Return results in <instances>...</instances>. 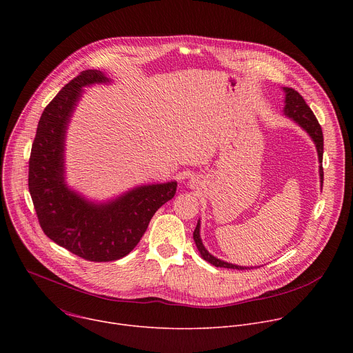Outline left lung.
<instances>
[{"label":"left lung","instance_id":"left-lung-1","mask_svg":"<svg viewBox=\"0 0 353 353\" xmlns=\"http://www.w3.org/2000/svg\"><path fill=\"white\" fill-rule=\"evenodd\" d=\"M285 92V109L283 113L286 117L292 119L294 123H297L301 128H303L310 138L313 139L316 149H317V154H319V161H320V181L323 184V179H324V172H323V149H324V138H323V131H321V125L319 124L316 116L313 114L312 109L307 106V103L305 102V99L301 97V94L292 89V88H283ZM199 221L195 226V230L192 233L195 245L199 251L201 257H203L205 261H208L210 264L215 265V267H221V268H233V270H247L248 267H240V265H234L226 261H222L216 257H214L211 253H208V250L204 247L203 240H201L199 236ZM253 268V267H250Z\"/></svg>","mask_w":353,"mask_h":353}]
</instances>
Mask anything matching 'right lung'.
Returning <instances> with one entry per match:
<instances>
[{
	"instance_id": "1",
	"label": "right lung",
	"mask_w": 353,
	"mask_h": 353,
	"mask_svg": "<svg viewBox=\"0 0 353 353\" xmlns=\"http://www.w3.org/2000/svg\"><path fill=\"white\" fill-rule=\"evenodd\" d=\"M106 82L110 79L102 71L86 70L67 83L41 113L29 159V192L40 228L72 254L94 263L127 256L177 188L176 181L141 185L102 204L68 188L64 168L68 123L82 88Z\"/></svg>"
}]
</instances>
